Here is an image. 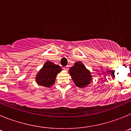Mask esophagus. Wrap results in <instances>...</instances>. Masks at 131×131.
<instances>
[{
    "label": "esophagus",
    "mask_w": 131,
    "mask_h": 131,
    "mask_svg": "<svg viewBox=\"0 0 131 131\" xmlns=\"http://www.w3.org/2000/svg\"><path fill=\"white\" fill-rule=\"evenodd\" d=\"M63 69H64V70H66V71H68V69H69V66H66L63 68Z\"/></svg>",
    "instance_id": "obj_1"
}]
</instances>
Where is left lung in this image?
<instances>
[{
    "label": "left lung",
    "instance_id": "obj_1",
    "mask_svg": "<svg viewBox=\"0 0 131 131\" xmlns=\"http://www.w3.org/2000/svg\"><path fill=\"white\" fill-rule=\"evenodd\" d=\"M73 81L77 87L84 88L91 84L92 81V75L91 71L86 69L81 62H76L74 66L69 69Z\"/></svg>",
    "mask_w": 131,
    "mask_h": 131
}]
</instances>
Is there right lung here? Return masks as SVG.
<instances>
[{"label": "right lung", "instance_id": "right-lung-1", "mask_svg": "<svg viewBox=\"0 0 131 131\" xmlns=\"http://www.w3.org/2000/svg\"><path fill=\"white\" fill-rule=\"evenodd\" d=\"M62 70V68L60 66L47 61L36 75V83L40 86L50 88L55 83L57 74Z\"/></svg>", "mask_w": 131, "mask_h": 131}]
</instances>
